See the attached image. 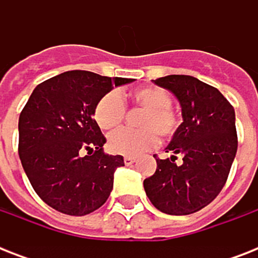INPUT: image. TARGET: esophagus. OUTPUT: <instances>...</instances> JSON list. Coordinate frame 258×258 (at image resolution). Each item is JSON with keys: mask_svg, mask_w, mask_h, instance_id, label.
<instances>
[{"mask_svg": "<svg viewBox=\"0 0 258 258\" xmlns=\"http://www.w3.org/2000/svg\"><path fill=\"white\" fill-rule=\"evenodd\" d=\"M134 162H135V158H133V157H125L124 158V165L125 166L133 165Z\"/></svg>", "mask_w": 258, "mask_h": 258, "instance_id": "1", "label": "esophagus"}]
</instances>
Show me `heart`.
I'll list each match as a JSON object with an SVG mask.
<instances>
[{"label": "heart", "instance_id": "b5f03b06", "mask_svg": "<svg viewBox=\"0 0 258 258\" xmlns=\"http://www.w3.org/2000/svg\"><path fill=\"white\" fill-rule=\"evenodd\" d=\"M130 99L135 107L143 108L139 119L141 130L123 128L108 138V149L113 154L137 157L154 149L162 139H170L176 133L179 117L172 109V97L161 87H142L131 92ZM125 105L117 92H108L97 101L93 117L103 130H115L123 123Z\"/></svg>", "mask_w": 258, "mask_h": 258}]
</instances>
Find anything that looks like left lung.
<instances>
[{
    "instance_id": "8db88e82",
    "label": "left lung",
    "mask_w": 258,
    "mask_h": 258,
    "mask_svg": "<svg viewBox=\"0 0 258 258\" xmlns=\"http://www.w3.org/2000/svg\"><path fill=\"white\" fill-rule=\"evenodd\" d=\"M153 82L176 97L183 121L165 149L171 157L154 155L157 171L143 186L158 210L186 216L208 206L226 183L238 146L236 113L218 89L197 78L169 75Z\"/></svg>"
}]
</instances>
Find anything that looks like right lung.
I'll use <instances>...</instances> for the list:
<instances>
[{
	"mask_svg": "<svg viewBox=\"0 0 258 258\" xmlns=\"http://www.w3.org/2000/svg\"><path fill=\"white\" fill-rule=\"evenodd\" d=\"M133 82L68 71L34 88L18 119V155L32 187L50 208L86 216L107 201L113 172L124 161L104 153L93 111L113 87Z\"/></svg>",
	"mask_w": 258,
	"mask_h": 258,
	"instance_id": "right-lung-1",
	"label": "right lung"
}]
</instances>
